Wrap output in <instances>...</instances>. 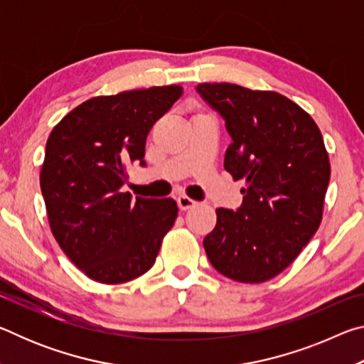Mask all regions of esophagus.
<instances>
[{"mask_svg": "<svg viewBox=\"0 0 364 364\" xmlns=\"http://www.w3.org/2000/svg\"><path fill=\"white\" fill-rule=\"evenodd\" d=\"M176 202H178V207H180V210H189V208L197 205V202L188 196H178Z\"/></svg>", "mask_w": 364, "mask_h": 364, "instance_id": "obj_1", "label": "esophagus"}]
</instances>
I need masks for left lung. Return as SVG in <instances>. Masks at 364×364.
<instances>
[{"instance_id":"8db88e82","label":"left lung","mask_w":364,"mask_h":364,"mask_svg":"<svg viewBox=\"0 0 364 364\" xmlns=\"http://www.w3.org/2000/svg\"><path fill=\"white\" fill-rule=\"evenodd\" d=\"M200 96L225 119L232 143L225 170L244 180L239 210L217 208L204 239L213 268L239 282L284 271L323 220L331 164L323 134L299 104L276 91L200 83Z\"/></svg>"}]
</instances>
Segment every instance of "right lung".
I'll return each instance as SVG.
<instances>
[{
  "mask_svg": "<svg viewBox=\"0 0 364 364\" xmlns=\"http://www.w3.org/2000/svg\"><path fill=\"white\" fill-rule=\"evenodd\" d=\"M181 95L168 85L91 97L49 134L40 171L49 228L91 279L120 284L144 274L175 225L173 199L133 200L122 188L128 165H144L152 125Z\"/></svg>",
  "mask_w": 364,
  "mask_h": 364,
  "instance_id": "1",
  "label": "right lung"
}]
</instances>
